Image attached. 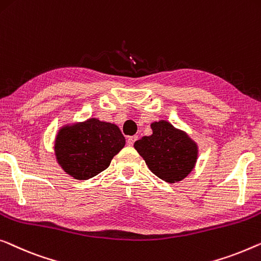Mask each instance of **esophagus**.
Masks as SVG:
<instances>
[{"label":"esophagus","mask_w":261,"mask_h":261,"mask_svg":"<svg viewBox=\"0 0 261 261\" xmlns=\"http://www.w3.org/2000/svg\"><path fill=\"white\" fill-rule=\"evenodd\" d=\"M138 140V137L137 135H134V137H129L127 139V143H128V146H133L134 145V142L137 141Z\"/></svg>","instance_id":"34e87169"}]
</instances>
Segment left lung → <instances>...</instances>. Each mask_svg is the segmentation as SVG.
<instances>
[{
    "label": "left lung",
    "mask_w": 261,
    "mask_h": 261,
    "mask_svg": "<svg viewBox=\"0 0 261 261\" xmlns=\"http://www.w3.org/2000/svg\"><path fill=\"white\" fill-rule=\"evenodd\" d=\"M150 127L153 134L138 140L134 148L156 176L169 184L180 182L195 167L198 143L167 120L154 121Z\"/></svg>",
    "instance_id": "8db88e82"
}]
</instances>
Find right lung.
I'll return each instance as SVG.
<instances>
[{"instance_id":"1","label":"right lung","mask_w":261,"mask_h":261,"mask_svg":"<svg viewBox=\"0 0 261 261\" xmlns=\"http://www.w3.org/2000/svg\"><path fill=\"white\" fill-rule=\"evenodd\" d=\"M126 139L115 123L89 118L65 123L54 140V154L66 174L88 180L108 168Z\"/></svg>"}]
</instances>
